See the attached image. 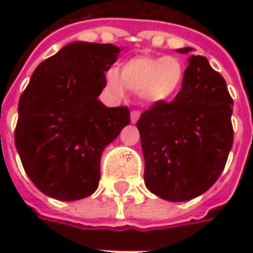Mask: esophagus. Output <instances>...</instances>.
<instances>
[{"label": "esophagus", "mask_w": 253, "mask_h": 253, "mask_svg": "<svg viewBox=\"0 0 253 253\" xmlns=\"http://www.w3.org/2000/svg\"><path fill=\"white\" fill-rule=\"evenodd\" d=\"M139 117H141V112L136 111V110H135V111H132L131 112V122H132V124H135V122L138 121V120H139Z\"/></svg>", "instance_id": "esophagus-1"}]
</instances>
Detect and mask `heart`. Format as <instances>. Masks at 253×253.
<instances>
[{
    "label": "heart",
    "instance_id": "obj_1",
    "mask_svg": "<svg viewBox=\"0 0 253 253\" xmlns=\"http://www.w3.org/2000/svg\"><path fill=\"white\" fill-rule=\"evenodd\" d=\"M183 77V64L174 56H136L124 63L121 74L117 69H110L105 82L117 97H122L128 88L146 104L159 105L179 92Z\"/></svg>",
    "mask_w": 253,
    "mask_h": 253
}]
</instances>
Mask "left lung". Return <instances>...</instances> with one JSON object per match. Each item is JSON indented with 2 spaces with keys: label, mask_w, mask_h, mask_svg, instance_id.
Listing matches in <instances>:
<instances>
[{
  "label": "left lung",
  "mask_w": 253,
  "mask_h": 253,
  "mask_svg": "<svg viewBox=\"0 0 253 253\" xmlns=\"http://www.w3.org/2000/svg\"><path fill=\"white\" fill-rule=\"evenodd\" d=\"M191 50L177 49L179 53ZM232 105L224 77L204 56L191 54L174 100L152 105L136 122L143 179L153 194L187 201L217 181L234 142Z\"/></svg>",
  "instance_id": "8db88e82"
}]
</instances>
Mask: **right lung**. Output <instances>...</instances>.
I'll return each instance as SVG.
<instances>
[{
	"mask_svg": "<svg viewBox=\"0 0 253 253\" xmlns=\"http://www.w3.org/2000/svg\"><path fill=\"white\" fill-rule=\"evenodd\" d=\"M120 52L111 43L66 44L35 69L19 98L15 146L29 179L52 199L92 194L102 151L131 122L128 107L97 100Z\"/></svg>",
	"mask_w": 253,
	"mask_h": 253,
	"instance_id": "right-lung-1",
	"label": "right lung"
}]
</instances>
